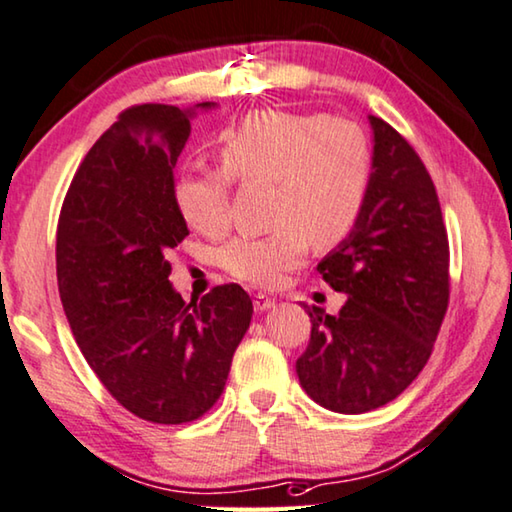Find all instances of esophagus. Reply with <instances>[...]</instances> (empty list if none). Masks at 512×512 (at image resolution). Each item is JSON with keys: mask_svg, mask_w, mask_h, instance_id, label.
I'll use <instances>...</instances> for the list:
<instances>
[{"mask_svg": "<svg viewBox=\"0 0 512 512\" xmlns=\"http://www.w3.org/2000/svg\"><path fill=\"white\" fill-rule=\"evenodd\" d=\"M253 305H255V312H266V310L276 308V299H271V296H266V294H255Z\"/></svg>", "mask_w": 512, "mask_h": 512, "instance_id": "1", "label": "esophagus"}]
</instances>
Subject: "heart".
Instances as JSON below:
<instances>
[{
  "instance_id": "1",
  "label": "heart",
  "mask_w": 512,
  "mask_h": 512,
  "mask_svg": "<svg viewBox=\"0 0 512 512\" xmlns=\"http://www.w3.org/2000/svg\"><path fill=\"white\" fill-rule=\"evenodd\" d=\"M223 172H183L174 204L195 232L220 239L232 227L230 179L273 183V223L264 236H239L220 250L236 280L273 287L303 264L310 241L338 246L361 218L372 181V147L354 121L322 114L253 112L220 137Z\"/></svg>"
}]
</instances>
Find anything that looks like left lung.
Wrapping results in <instances>:
<instances>
[{"label": "left lung", "instance_id": "1", "mask_svg": "<svg viewBox=\"0 0 512 512\" xmlns=\"http://www.w3.org/2000/svg\"><path fill=\"white\" fill-rule=\"evenodd\" d=\"M361 218L317 271L347 296L338 315L312 305L296 361L303 391L324 409L365 414L398 398L432 354L448 308V236L423 160L379 117Z\"/></svg>", "mask_w": 512, "mask_h": 512}]
</instances>
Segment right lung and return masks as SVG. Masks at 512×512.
Wrapping results in <instances>:
<instances>
[{"label":"right lung","mask_w":512,"mask_h":512,"mask_svg":"<svg viewBox=\"0 0 512 512\" xmlns=\"http://www.w3.org/2000/svg\"><path fill=\"white\" fill-rule=\"evenodd\" d=\"M216 103L135 105L98 137L68 188L57 227V282L82 356L121 407L160 425L216 404L253 317L239 285L186 303L170 253L188 236L174 167L190 119Z\"/></svg>","instance_id":"right-lung-1"}]
</instances>
